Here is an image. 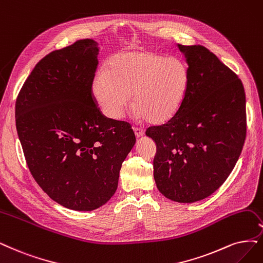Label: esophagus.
I'll return each instance as SVG.
<instances>
[{"instance_id": "obj_1", "label": "esophagus", "mask_w": 263, "mask_h": 263, "mask_svg": "<svg viewBox=\"0 0 263 263\" xmlns=\"http://www.w3.org/2000/svg\"><path fill=\"white\" fill-rule=\"evenodd\" d=\"M133 131H134L135 137H137V138H141L144 135V130L142 128H139V126H134Z\"/></svg>"}]
</instances>
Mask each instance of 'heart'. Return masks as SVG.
<instances>
[{
    "label": "heart",
    "instance_id": "b5f03b06",
    "mask_svg": "<svg viewBox=\"0 0 263 263\" xmlns=\"http://www.w3.org/2000/svg\"><path fill=\"white\" fill-rule=\"evenodd\" d=\"M189 84V68L180 58L125 50L95 72L92 94L103 114L114 120L120 118L132 94L134 116L162 124L179 112Z\"/></svg>",
    "mask_w": 263,
    "mask_h": 263
}]
</instances>
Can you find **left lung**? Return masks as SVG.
I'll use <instances>...</instances> for the list:
<instances>
[{"label": "left lung", "mask_w": 263, "mask_h": 263, "mask_svg": "<svg viewBox=\"0 0 263 263\" xmlns=\"http://www.w3.org/2000/svg\"><path fill=\"white\" fill-rule=\"evenodd\" d=\"M190 84L179 112L151 126L156 143L154 179L167 198L195 202L226 182L246 139V96L240 79L208 48L181 45Z\"/></svg>", "instance_id": "1"}]
</instances>
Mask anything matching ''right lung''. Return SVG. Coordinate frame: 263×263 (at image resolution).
<instances>
[{
  "label": "right lung",
  "mask_w": 263,
  "mask_h": 263,
  "mask_svg": "<svg viewBox=\"0 0 263 263\" xmlns=\"http://www.w3.org/2000/svg\"><path fill=\"white\" fill-rule=\"evenodd\" d=\"M99 43L79 40L39 62L16 100V128L32 177L77 211L108 201L135 144L128 122L105 117L92 94Z\"/></svg>",
  "instance_id": "right-lung-1"
}]
</instances>
